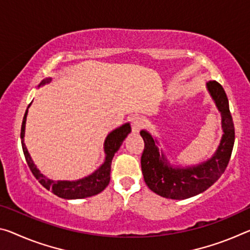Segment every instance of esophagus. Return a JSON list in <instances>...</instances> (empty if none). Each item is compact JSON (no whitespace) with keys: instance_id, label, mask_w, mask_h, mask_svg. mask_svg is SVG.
Masks as SVG:
<instances>
[{"instance_id":"esophagus-1","label":"esophagus","mask_w":250,"mask_h":250,"mask_svg":"<svg viewBox=\"0 0 250 250\" xmlns=\"http://www.w3.org/2000/svg\"><path fill=\"white\" fill-rule=\"evenodd\" d=\"M131 128L133 133H139L140 130L144 128V119L139 116H134L131 119Z\"/></svg>"}]
</instances>
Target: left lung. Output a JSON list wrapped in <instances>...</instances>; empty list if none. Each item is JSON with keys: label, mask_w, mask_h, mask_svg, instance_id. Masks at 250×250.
<instances>
[{"label": "left lung", "mask_w": 250, "mask_h": 250, "mask_svg": "<svg viewBox=\"0 0 250 250\" xmlns=\"http://www.w3.org/2000/svg\"><path fill=\"white\" fill-rule=\"evenodd\" d=\"M207 88L221 113L224 136L211 159L196 167L172 168L168 166L164 154L159 153L151 134L140 131L145 141L141 156V169L144 179L149 189L157 195L169 199H187L207 190L219 179L230 160L235 128L229 110L228 99L220 83L209 81Z\"/></svg>", "instance_id": "left-lung-1"}]
</instances>
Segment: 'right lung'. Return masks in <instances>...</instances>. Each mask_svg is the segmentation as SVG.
<instances>
[{"instance_id":"1","label":"right lung","mask_w":250,"mask_h":250,"mask_svg":"<svg viewBox=\"0 0 250 250\" xmlns=\"http://www.w3.org/2000/svg\"><path fill=\"white\" fill-rule=\"evenodd\" d=\"M50 79H46L41 84L49 82ZM29 104V106H30ZM27 109L25 111L23 122L21 126V144L23 153H24L26 164L29 166L33 176L37 178L40 184L47 190H51L54 195L58 197L64 198V199H80V198H86L94 195H98L102 190H104L110 182V171H111V162L114 156L126 136L131 131L129 124H125L120 128L114 130L106 137L104 142V151H105V161L104 164L99 168L96 172L89 177L83 178L78 181H53L40 173L39 170L35 167L32 159H31L29 152H27L26 146L24 144V129L26 121Z\"/></svg>"}]
</instances>
